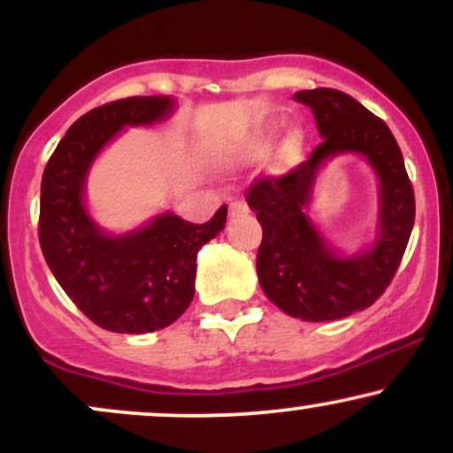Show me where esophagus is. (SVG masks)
I'll return each mask as SVG.
<instances>
[{
    "label": "esophagus",
    "mask_w": 453,
    "mask_h": 453,
    "mask_svg": "<svg viewBox=\"0 0 453 453\" xmlns=\"http://www.w3.org/2000/svg\"><path fill=\"white\" fill-rule=\"evenodd\" d=\"M242 212H247V204H244V202H241V200L232 202V204H230V215L236 217V215H242Z\"/></svg>",
    "instance_id": "1"
}]
</instances>
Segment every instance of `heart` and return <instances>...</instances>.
Here are the masks:
<instances>
[{"label":"heart","mask_w":453,"mask_h":453,"mask_svg":"<svg viewBox=\"0 0 453 453\" xmlns=\"http://www.w3.org/2000/svg\"><path fill=\"white\" fill-rule=\"evenodd\" d=\"M273 138H274L273 132H264L262 136H257L251 142V147H249V155H251V157H262V155H266L270 147H273ZM300 150H303V134L289 132L288 136L280 140L277 149L279 164H289V161H294L300 155Z\"/></svg>","instance_id":"1"}]
</instances>
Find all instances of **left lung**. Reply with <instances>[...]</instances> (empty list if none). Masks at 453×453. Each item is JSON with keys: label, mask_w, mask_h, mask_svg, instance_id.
I'll return each instance as SVG.
<instances>
[{"label": "left lung", "mask_w": 453, "mask_h": 453, "mask_svg": "<svg viewBox=\"0 0 453 453\" xmlns=\"http://www.w3.org/2000/svg\"><path fill=\"white\" fill-rule=\"evenodd\" d=\"M296 102L315 114L324 142L283 176L249 187L247 204L262 223L257 277L270 303L304 321H332L368 309L400 266L415 221V196L396 138L381 119L336 89L298 91ZM362 154L380 176V226L372 248L341 257L305 215L323 161Z\"/></svg>", "instance_id": "left-lung-1"}]
</instances>
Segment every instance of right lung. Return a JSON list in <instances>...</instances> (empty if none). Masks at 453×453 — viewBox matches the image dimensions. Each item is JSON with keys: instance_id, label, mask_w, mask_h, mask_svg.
Instances as JSON below:
<instances>
[{"instance_id": "obj_1", "label": "right lung", "mask_w": 453, "mask_h": 453, "mask_svg": "<svg viewBox=\"0 0 453 453\" xmlns=\"http://www.w3.org/2000/svg\"><path fill=\"white\" fill-rule=\"evenodd\" d=\"M173 97H126L72 123L42 174L38 236L50 273L93 324L119 334H144L174 324L194 300L196 257L226 227L227 206L211 221L173 212L123 236L102 232L85 209L93 159L127 126L168 117Z\"/></svg>"}]
</instances>
